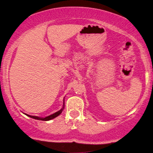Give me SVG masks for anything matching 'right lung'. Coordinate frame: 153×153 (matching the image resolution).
Segmentation results:
<instances>
[{"label": "right lung", "instance_id": "1", "mask_svg": "<svg viewBox=\"0 0 153 153\" xmlns=\"http://www.w3.org/2000/svg\"><path fill=\"white\" fill-rule=\"evenodd\" d=\"M64 103H63V108H61V109L60 111H57V112H56L55 113L52 114V115L48 116V117H46L45 118H42V117H37V116H32V115H27V114H25L27 116H28V117H30L31 118H33V119H35V120H42V121H49L51 120H53V119L57 117V116H59L60 114L62 113V111H63V108H64Z\"/></svg>", "mask_w": 153, "mask_h": 153}]
</instances>
